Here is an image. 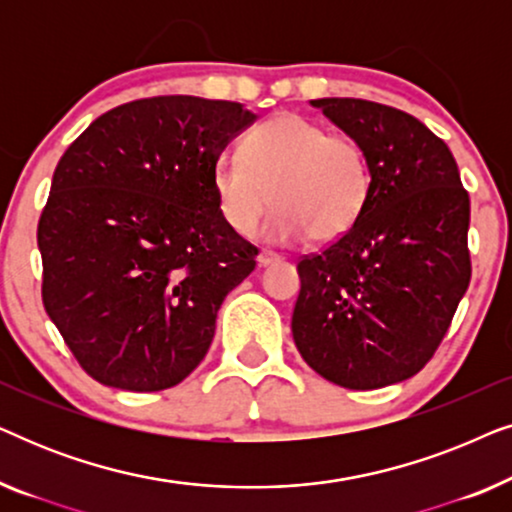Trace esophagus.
<instances>
[{"label": "esophagus", "mask_w": 512, "mask_h": 512, "mask_svg": "<svg viewBox=\"0 0 512 512\" xmlns=\"http://www.w3.org/2000/svg\"><path fill=\"white\" fill-rule=\"evenodd\" d=\"M256 261H258V265H261V268H268V265H272V263H279L282 261V258H279L277 254H272V251H261V254L256 256Z\"/></svg>", "instance_id": "obj_1"}]
</instances>
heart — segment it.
<instances>
[{"instance_id": "heart-1", "label": "heart", "mask_w": 512, "mask_h": 512, "mask_svg": "<svg viewBox=\"0 0 512 512\" xmlns=\"http://www.w3.org/2000/svg\"><path fill=\"white\" fill-rule=\"evenodd\" d=\"M242 156L223 153L214 163L216 207L235 235L263 226L270 242H333L347 233L366 207L373 174L366 151L345 135H328L324 125L298 114H279L242 144Z\"/></svg>"}]
</instances>
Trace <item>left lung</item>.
Listing matches in <instances>:
<instances>
[{"label":"left lung","instance_id":"left-lung-1","mask_svg":"<svg viewBox=\"0 0 512 512\" xmlns=\"http://www.w3.org/2000/svg\"><path fill=\"white\" fill-rule=\"evenodd\" d=\"M366 151L373 186L352 228L298 263L291 331L314 373L345 389L417 375L445 338L471 282V202L443 139L401 109L321 97Z\"/></svg>","mask_w":512,"mask_h":512}]
</instances>
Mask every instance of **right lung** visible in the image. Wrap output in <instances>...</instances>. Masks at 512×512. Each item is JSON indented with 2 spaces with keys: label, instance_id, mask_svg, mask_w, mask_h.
Wrapping results in <instances>:
<instances>
[{
  "label": "right lung",
  "instance_id": "obj_1",
  "mask_svg": "<svg viewBox=\"0 0 512 512\" xmlns=\"http://www.w3.org/2000/svg\"><path fill=\"white\" fill-rule=\"evenodd\" d=\"M256 118L240 102L151 97L95 118L60 158L37 230L41 296L104 387L170 389L205 359L258 254L223 223L212 170Z\"/></svg>",
  "mask_w": 512,
  "mask_h": 512
}]
</instances>
